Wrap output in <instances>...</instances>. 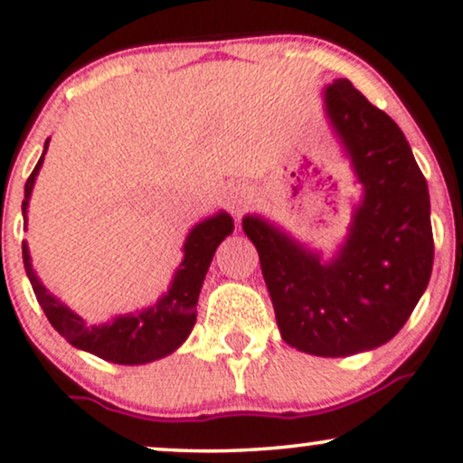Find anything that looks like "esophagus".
Segmentation results:
<instances>
[{"instance_id": "esophagus-1", "label": "esophagus", "mask_w": 463, "mask_h": 463, "mask_svg": "<svg viewBox=\"0 0 463 463\" xmlns=\"http://www.w3.org/2000/svg\"><path fill=\"white\" fill-rule=\"evenodd\" d=\"M222 197H225V205L232 210L233 214L247 213V210L250 208V203L255 202L253 191L244 184H232L230 188H225Z\"/></svg>"}]
</instances>
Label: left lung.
Returning <instances> with one entry per match:
<instances>
[{
    "instance_id": "obj_1",
    "label": "left lung",
    "mask_w": 463,
    "mask_h": 463,
    "mask_svg": "<svg viewBox=\"0 0 463 463\" xmlns=\"http://www.w3.org/2000/svg\"><path fill=\"white\" fill-rule=\"evenodd\" d=\"M326 113L363 186L345 242L330 261L261 216L242 230L260 253L283 341L313 356H352L391 341L433 266L430 191L406 135L347 79L324 92Z\"/></svg>"
}]
</instances>
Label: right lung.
<instances>
[{
	"label": "right lung",
	"mask_w": 463,
	"mask_h": 463,
	"mask_svg": "<svg viewBox=\"0 0 463 463\" xmlns=\"http://www.w3.org/2000/svg\"><path fill=\"white\" fill-rule=\"evenodd\" d=\"M49 147V139L44 141V152ZM44 152L40 156L32 175L25 182V199H23V219L27 225V203L33 182L40 167H43ZM233 232V221L227 213H219L210 219L197 222L184 242V260L175 270L174 281L167 294L156 300V305L147 307L139 313L113 317L107 324L90 326L81 316L68 309L64 302H60L53 294L40 283L32 268L30 250L23 242V264H25L27 279H30L33 294L43 307L44 316L57 333L68 344L79 350L94 354V356L116 364H144L158 361L184 344L191 335L197 319V298L202 292V285L208 272L210 261L214 258V250Z\"/></svg>",
	"instance_id": "right-lung-1"
}]
</instances>
